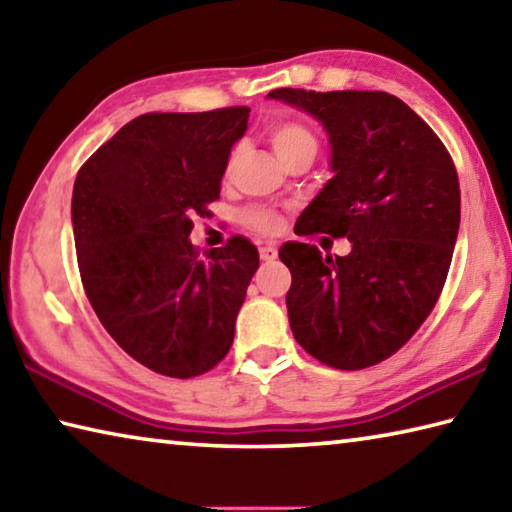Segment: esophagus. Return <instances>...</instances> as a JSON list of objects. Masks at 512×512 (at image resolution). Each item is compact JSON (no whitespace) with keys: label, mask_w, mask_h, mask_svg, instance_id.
<instances>
[{"label":"esophagus","mask_w":512,"mask_h":512,"mask_svg":"<svg viewBox=\"0 0 512 512\" xmlns=\"http://www.w3.org/2000/svg\"><path fill=\"white\" fill-rule=\"evenodd\" d=\"M259 257H262L264 262H273V259L277 257V248L273 244H266L259 248Z\"/></svg>","instance_id":"obj_1"}]
</instances>
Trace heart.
<instances>
[{
	"mask_svg": "<svg viewBox=\"0 0 512 512\" xmlns=\"http://www.w3.org/2000/svg\"><path fill=\"white\" fill-rule=\"evenodd\" d=\"M268 140H271L273 151L277 153V158L282 162L289 160L291 155H298V153H311L316 155V137L314 133L309 131L307 126L298 124V121H282V124H277L271 128V135H268ZM241 153V146H235L228 158V171L235 167V162ZM246 221L253 225V228L262 230V232H275L280 228V219L273 212H266V210H255L246 216Z\"/></svg>",
	"mask_w": 512,
	"mask_h": 512,
	"instance_id": "b5f03b06",
	"label": "heart"
}]
</instances>
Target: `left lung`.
Instances as JSON below:
<instances>
[{"label":"left lung","instance_id":"obj_1","mask_svg":"<svg viewBox=\"0 0 512 512\" xmlns=\"http://www.w3.org/2000/svg\"><path fill=\"white\" fill-rule=\"evenodd\" d=\"M268 99L320 121L334 176L296 235L348 237L345 257L289 241V325L311 357L339 370L384 361L418 332L443 291L461 225V189L438 135L393 94L280 88Z\"/></svg>","mask_w":512,"mask_h":512}]
</instances>
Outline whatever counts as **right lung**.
Masks as SVG:
<instances>
[{
  "mask_svg": "<svg viewBox=\"0 0 512 512\" xmlns=\"http://www.w3.org/2000/svg\"><path fill=\"white\" fill-rule=\"evenodd\" d=\"M248 112H149L76 176L72 228L90 305L119 348L160 375H203L235 339L257 248L232 237L198 255L189 235L221 194Z\"/></svg>",
  "mask_w": 512,
  "mask_h": 512,
  "instance_id": "1",
  "label": "right lung"
}]
</instances>
